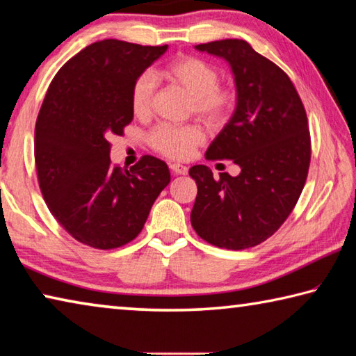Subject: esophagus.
<instances>
[{
    "mask_svg": "<svg viewBox=\"0 0 356 356\" xmlns=\"http://www.w3.org/2000/svg\"><path fill=\"white\" fill-rule=\"evenodd\" d=\"M170 170L175 175H188V167L181 164H170Z\"/></svg>",
    "mask_w": 356,
    "mask_h": 356,
    "instance_id": "1",
    "label": "esophagus"
}]
</instances>
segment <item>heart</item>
<instances>
[{
  "mask_svg": "<svg viewBox=\"0 0 356 356\" xmlns=\"http://www.w3.org/2000/svg\"><path fill=\"white\" fill-rule=\"evenodd\" d=\"M167 80L181 86L192 97L194 113L208 124H220L235 104V92L219 85L220 75L213 64L195 56H177L161 71ZM156 79L151 72L140 74L131 90V107L136 116H147L153 108ZM203 142L195 126L161 124L149 134V143L161 154L173 159H188Z\"/></svg>",
  "mask_w": 356,
  "mask_h": 356,
  "instance_id": "b5f03b06",
  "label": "heart"
}]
</instances>
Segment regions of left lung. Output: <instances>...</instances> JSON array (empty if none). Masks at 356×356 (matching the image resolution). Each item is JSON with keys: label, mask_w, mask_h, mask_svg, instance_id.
Listing matches in <instances>:
<instances>
[{"label": "left lung", "mask_w": 356, "mask_h": 356, "mask_svg": "<svg viewBox=\"0 0 356 356\" xmlns=\"http://www.w3.org/2000/svg\"><path fill=\"white\" fill-rule=\"evenodd\" d=\"M195 49L224 58L236 86L235 112L205 157L232 159L241 172L214 179L207 165L191 167L197 183L191 224L213 246H257L284 224L305 188L311 162L306 110L289 75L246 40H214Z\"/></svg>", "instance_id": "8db88e82"}]
</instances>
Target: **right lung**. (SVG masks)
<instances>
[{
    "mask_svg": "<svg viewBox=\"0 0 356 356\" xmlns=\"http://www.w3.org/2000/svg\"><path fill=\"white\" fill-rule=\"evenodd\" d=\"M167 49L99 40L64 64L47 91L34 129L39 188L54 218L86 246L132 241L170 183L167 164L153 156L129 170L112 165L108 142L134 118V81Z\"/></svg>",
    "mask_w": 356,
    "mask_h": 356,
    "instance_id": "add662e5",
    "label": "right lung"
}]
</instances>
